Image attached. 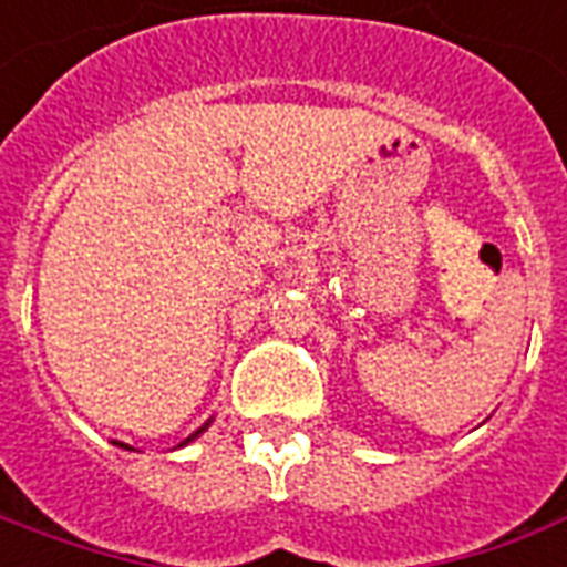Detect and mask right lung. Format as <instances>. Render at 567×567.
I'll use <instances>...</instances> for the list:
<instances>
[{"label":"right lung","mask_w":567,"mask_h":567,"mask_svg":"<svg viewBox=\"0 0 567 567\" xmlns=\"http://www.w3.org/2000/svg\"><path fill=\"white\" fill-rule=\"evenodd\" d=\"M197 433H199V430H197ZM197 433H194V436H197ZM194 436H190V440H194ZM190 440H185V442H190ZM185 442H182V445H185Z\"/></svg>","instance_id":"right-lung-1"}]
</instances>
